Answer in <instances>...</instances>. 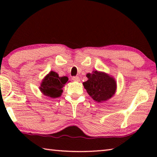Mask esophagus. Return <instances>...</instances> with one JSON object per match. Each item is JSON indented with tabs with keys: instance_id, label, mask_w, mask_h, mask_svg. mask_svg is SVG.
<instances>
[{
	"instance_id": "esophagus-1",
	"label": "esophagus",
	"mask_w": 157,
	"mask_h": 157,
	"mask_svg": "<svg viewBox=\"0 0 157 157\" xmlns=\"http://www.w3.org/2000/svg\"><path fill=\"white\" fill-rule=\"evenodd\" d=\"M72 79H73V81H75V82H79V80H80L78 76H73V78H72Z\"/></svg>"
}]
</instances>
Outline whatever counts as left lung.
<instances>
[{"label": "left lung", "instance_id": "left-lung-1", "mask_svg": "<svg viewBox=\"0 0 157 157\" xmlns=\"http://www.w3.org/2000/svg\"><path fill=\"white\" fill-rule=\"evenodd\" d=\"M88 80L83 83L88 94L95 101L101 102L109 99L115 94L116 82L107 74L95 71L86 75Z\"/></svg>", "mask_w": 157, "mask_h": 157}]
</instances>
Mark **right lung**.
Returning <instances> with one entry per match:
<instances>
[{"label": "right lung", "mask_w": 157, "mask_h": 157, "mask_svg": "<svg viewBox=\"0 0 157 157\" xmlns=\"http://www.w3.org/2000/svg\"><path fill=\"white\" fill-rule=\"evenodd\" d=\"M68 80L67 77L59 78L57 73L51 71L42 82L40 90L46 96L53 98H58L62 94V87Z\"/></svg>", "instance_id": "add662e5"}]
</instances>
